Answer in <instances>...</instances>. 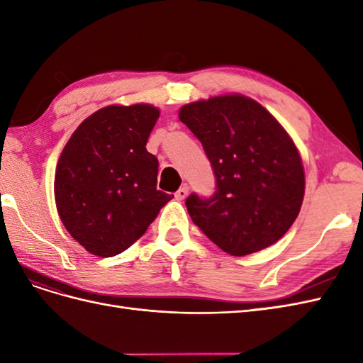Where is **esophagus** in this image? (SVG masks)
<instances>
[{
	"label": "esophagus",
	"mask_w": 363,
	"mask_h": 363,
	"mask_svg": "<svg viewBox=\"0 0 363 363\" xmlns=\"http://www.w3.org/2000/svg\"><path fill=\"white\" fill-rule=\"evenodd\" d=\"M188 194H189V188L188 186H183V188H180L177 192H175V199L182 201L186 199V196H188Z\"/></svg>",
	"instance_id": "34e87169"
}]
</instances>
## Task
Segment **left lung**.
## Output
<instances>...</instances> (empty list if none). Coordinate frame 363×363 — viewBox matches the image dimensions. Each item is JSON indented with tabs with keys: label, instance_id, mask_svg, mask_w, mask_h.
<instances>
[{
	"label": "left lung",
	"instance_id": "8db88e82",
	"mask_svg": "<svg viewBox=\"0 0 363 363\" xmlns=\"http://www.w3.org/2000/svg\"><path fill=\"white\" fill-rule=\"evenodd\" d=\"M179 118L203 144L216 177L211 199L186 200L192 221L232 256L276 244L304 199L303 162L288 131L240 94L184 104Z\"/></svg>",
	"mask_w": 363,
	"mask_h": 363
}]
</instances>
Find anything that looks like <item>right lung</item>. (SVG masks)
<instances>
[{"mask_svg": "<svg viewBox=\"0 0 363 363\" xmlns=\"http://www.w3.org/2000/svg\"><path fill=\"white\" fill-rule=\"evenodd\" d=\"M160 112L112 104L87 116L65 145L54 199L69 235L91 255L133 245L174 195L157 191V159L145 145Z\"/></svg>", "mask_w": 363, "mask_h": 363, "instance_id": "right-lung-1", "label": "right lung"}]
</instances>
